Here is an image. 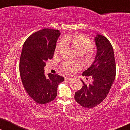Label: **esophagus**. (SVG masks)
<instances>
[{"label": "esophagus", "mask_w": 130, "mask_h": 130, "mask_svg": "<svg viewBox=\"0 0 130 130\" xmlns=\"http://www.w3.org/2000/svg\"><path fill=\"white\" fill-rule=\"evenodd\" d=\"M64 79H65V80H72V78H71V77H64Z\"/></svg>", "instance_id": "1"}]
</instances>
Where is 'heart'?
Returning <instances> with one entry per match:
<instances>
[{"mask_svg": "<svg viewBox=\"0 0 130 130\" xmlns=\"http://www.w3.org/2000/svg\"><path fill=\"white\" fill-rule=\"evenodd\" d=\"M67 45L72 46L78 54H81L82 57L86 61H91L95 57V53L92 47H93V41L91 39L85 35L77 34L74 36L66 37L63 39ZM65 47V44L62 41H59L57 44L55 49V54H57ZM80 68V65L77 63L66 61L62 63L60 69L65 74H72Z\"/></svg>", "mask_w": 130, "mask_h": 130, "instance_id": "b5f03b06", "label": "heart"}]
</instances>
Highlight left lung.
Here are the masks:
<instances>
[{
	"mask_svg": "<svg viewBox=\"0 0 130 130\" xmlns=\"http://www.w3.org/2000/svg\"><path fill=\"white\" fill-rule=\"evenodd\" d=\"M97 53L95 61L82 75L92 76L93 82L87 85L83 82L80 89L75 93L74 99L85 108L97 106L107 96L116 74L113 50L107 38L98 34L95 38ZM88 79V78H87Z\"/></svg>",
	"mask_w": 130,
	"mask_h": 130,
	"instance_id": "obj_1",
	"label": "left lung"
}]
</instances>
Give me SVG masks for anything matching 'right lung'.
Masks as SVG:
<instances>
[{
	"instance_id": "add662e5",
	"label": "right lung",
	"mask_w": 130,
	"mask_h": 130,
	"mask_svg": "<svg viewBox=\"0 0 130 130\" xmlns=\"http://www.w3.org/2000/svg\"><path fill=\"white\" fill-rule=\"evenodd\" d=\"M60 35L58 30L45 28L30 35L23 45L19 73L26 93L39 104L54 100L58 84L64 81L58 74H44L45 62L53 58Z\"/></svg>"
}]
</instances>
